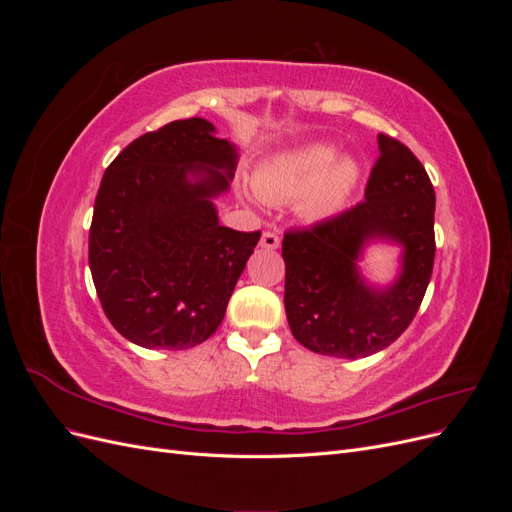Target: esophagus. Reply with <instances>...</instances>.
Returning a JSON list of instances; mask_svg holds the SVG:
<instances>
[{"label": "esophagus", "instance_id": "esophagus-1", "mask_svg": "<svg viewBox=\"0 0 512 512\" xmlns=\"http://www.w3.org/2000/svg\"><path fill=\"white\" fill-rule=\"evenodd\" d=\"M260 245L265 247V250H277V247H280V237H277V232H273V230H265L262 232Z\"/></svg>", "mask_w": 512, "mask_h": 512}]
</instances>
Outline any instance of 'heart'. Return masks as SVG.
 Listing matches in <instances>:
<instances>
[{"mask_svg":"<svg viewBox=\"0 0 512 512\" xmlns=\"http://www.w3.org/2000/svg\"><path fill=\"white\" fill-rule=\"evenodd\" d=\"M335 158L337 149L327 143L280 153L256 170L254 190L271 203L303 196V215L312 220L331 218L359 181V166L352 158Z\"/></svg>","mask_w":512,"mask_h":512,"instance_id":"b5f03b06","label":"heart"}]
</instances>
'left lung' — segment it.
Instances as JSON below:
<instances>
[{
    "label": "left lung",
    "instance_id": "left-lung-1",
    "mask_svg": "<svg viewBox=\"0 0 512 512\" xmlns=\"http://www.w3.org/2000/svg\"><path fill=\"white\" fill-rule=\"evenodd\" d=\"M380 156L365 200L282 241L284 305L299 344L337 359L391 346L408 329L431 280L436 192L427 170L397 138L378 134ZM376 238L405 247L400 277L386 289L363 280L355 262Z\"/></svg>",
    "mask_w": 512,
    "mask_h": 512
}]
</instances>
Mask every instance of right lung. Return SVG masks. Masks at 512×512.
I'll return each mask as SVG.
<instances>
[{
    "mask_svg": "<svg viewBox=\"0 0 512 512\" xmlns=\"http://www.w3.org/2000/svg\"><path fill=\"white\" fill-rule=\"evenodd\" d=\"M237 147L200 117L138 136L104 170L89 269L106 318L132 344L185 350L224 320L260 230L220 226Z\"/></svg>",
    "mask_w": 512,
    "mask_h": 512,
    "instance_id": "right-lung-1",
    "label": "right lung"
}]
</instances>
